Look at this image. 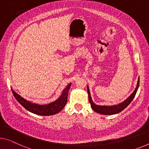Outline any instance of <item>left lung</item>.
<instances>
[{
  "label": "left lung",
  "mask_w": 149,
  "mask_h": 149,
  "mask_svg": "<svg viewBox=\"0 0 149 149\" xmlns=\"http://www.w3.org/2000/svg\"><path fill=\"white\" fill-rule=\"evenodd\" d=\"M139 80H140V78L139 77L138 81H137V84H136V87L134 90V92L132 93L131 95H130L127 99H126L123 102L117 104V105H114V106H100L95 104L94 102L92 101V97H91V94L90 92V90H89V88L88 86L87 90L88 93L89 101H90V103L91 104V107H92V109L94 110L96 112H97L101 114H104V115L116 114H118V113L122 112V111L125 109V108L129 105L130 103L132 101V100L134 99V97L136 94V92L137 90H138V88L139 86Z\"/></svg>",
  "instance_id": "obj_1"
}]
</instances>
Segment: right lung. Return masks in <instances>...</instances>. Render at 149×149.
<instances>
[{"mask_svg":"<svg viewBox=\"0 0 149 149\" xmlns=\"http://www.w3.org/2000/svg\"><path fill=\"white\" fill-rule=\"evenodd\" d=\"M70 87L71 83L69 84L67 87L63 90V92H62L60 97L58 99L52 103L44 104V105L33 103L31 102L26 100L24 99L23 97L18 94L17 93L15 92V91H13L12 88H11V90H12L15 99L26 110L33 113V114L40 115V116H51V115L56 114L57 113L60 112L64 108V106H65L68 101V92L70 90Z\"/></svg>","mask_w":149,"mask_h":149,"instance_id":"obj_1","label":"right lung"}]
</instances>
